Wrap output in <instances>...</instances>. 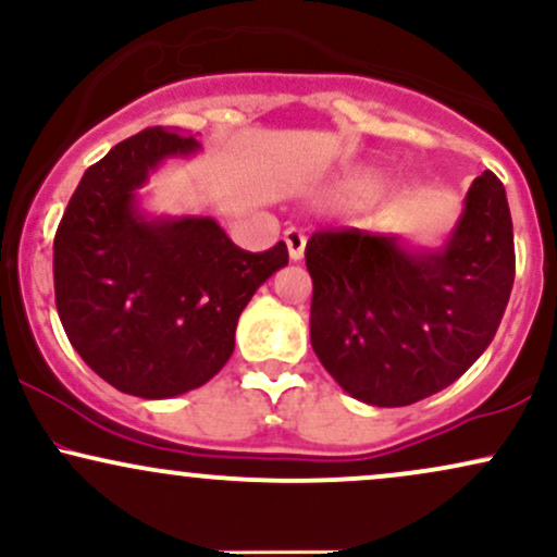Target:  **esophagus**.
Instances as JSON below:
<instances>
[{
	"instance_id": "obj_1",
	"label": "esophagus",
	"mask_w": 557,
	"mask_h": 557,
	"mask_svg": "<svg viewBox=\"0 0 557 557\" xmlns=\"http://www.w3.org/2000/svg\"><path fill=\"white\" fill-rule=\"evenodd\" d=\"M285 243H287V257H290L293 261L304 259V251H306V235H304V230L287 227V230H285Z\"/></svg>"
}]
</instances>
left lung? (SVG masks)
<instances>
[{
    "instance_id": "8db88e82",
    "label": "left lung",
    "mask_w": 557,
    "mask_h": 557,
    "mask_svg": "<svg viewBox=\"0 0 557 557\" xmlns=\"http://www.w3.org/2000/svg\"><path fill=\"white\" fill-rule=\"evenodd\" d=\"M311 348L350 398L395 408L430 398L487 350L516 274L503 183L482 172L443 246L361 230L306 243Z\"/></svg>"
}]
</instances>
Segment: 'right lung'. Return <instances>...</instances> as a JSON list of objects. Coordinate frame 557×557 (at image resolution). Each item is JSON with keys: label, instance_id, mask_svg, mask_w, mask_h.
Returning <instances> with one entry per match:
<instances>
[{"label": "right lung", "instance_id": "obj_1", "mask_svg": "<svg viewBox=\"0 0 557 557\" xmlns=\"http://www.w3.org/2000/svg\"><path fill=\"white\" fill-rule=\"evenodd\" d=\"M201 151L146 127L83 172L54 235V298L67 341L104 382L146 400L207 385L235 348L240 311L287 264L280 240L248 253L209 214H149L140 188Z\"/></svg>", "mask_w": 557, "mask_h": 557}]
</instances>
